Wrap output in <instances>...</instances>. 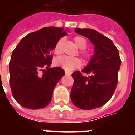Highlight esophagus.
I'll list each match as a JSON object with an SVG mask.
<instances>
[{
  "instance_id": "34e87169",
  "label": "esophagus",
  "mask_w": 135,
  "mask_h": 135,
  "mask_svg": "<svg viewBox=\"0 0 135 135\" xmlns=\"http://www.w3.org/2000/svg\"><path fill=\"white\" fill-rule=\"evenodd\" d=\"M65 75H66V76H70V75H71V72L65 71Z\"/></svg>"
}]
</instances>
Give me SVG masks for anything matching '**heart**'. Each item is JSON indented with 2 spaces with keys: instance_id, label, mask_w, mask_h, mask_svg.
I'll return each mask as SVG.
<instances>
[{
  "instance_id": "b5f03b06",
  "label": "heart",
  "mask_w": 135,
  "mask_h": 135,
  "mask_svg": "<svg viewBox=\"0 0 135 135\" xmlns=\"http://www.w3.org/2000/svg\"><path fill=\"white\" fill-rule=\"evenodd\" d=\"M74 41L78 48L81 49L79 52L80 55L86 61H90L92 58V54L91 52L86 50L88 45V42L83 37L76 36L74 38ZM64 42V38H60L55 44L53 52L55 55H60L62 52V44ZM55 64L57 66L62 68L66 71H71L72 70L80 68L82 65V61L78 57H70L67 56H61L57 57L55 60Z\"/></svg>"
}]
</instances>
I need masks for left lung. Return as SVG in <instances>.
<instances>
[{
	"instance_id": "8db88e82",
	"label": "left lung",
	"mask_w": 135,
	"mask_h": 135,
	"mask_svg": "<svg viewBox=\"0 0 135 135\" xmlns=\"http://www.w3.org/2000/svg\"><path fill=\"white\" fill-rule=\"evenodd\" d=\"M77 33L87 37L94 45V54L82 72L72 74L74 82L71 99L76 107L91 110L104 105L113 96L118 84L121 64L118 50L111 39L90 28H76Z\"/></svg>"
}]
</instances>
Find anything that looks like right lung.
Listing matches in <instances>:
<instances>
[{"label":"right lung","instance_id":"1","mask_svg":"<svg viewBox=\"0 0 135 135\" xmlns=\"http://www.w3.org/2000/svg\"><path fill=\"white\" fill-rule=\"evenodd\" d=\"M66 35L63 28L44 27L26 35L13 50L9 64V85L21 106L38 109L50 102L53 90L64 76L61 68H50V51Z\"/></svg>","mask_w":135,"mask_h":135}]
</instances>
